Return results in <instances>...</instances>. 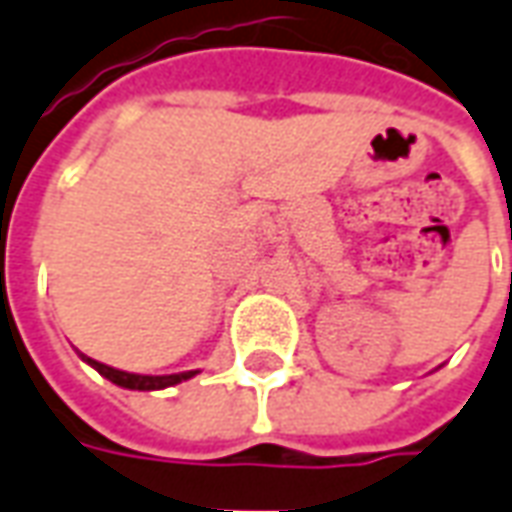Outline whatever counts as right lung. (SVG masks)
Instances as JSON below:
<instances>
[{
	"label": "right lung",
	"mask_w": 512,
	"mask_h": 512,
	"mask_svg": "<svg viewBox=\"0 0 512 512\" xmlns=\"http://www.w3.org/2000/svg\"><path fill=\"white\" fill-rule=\"evenodd\" d=\"M82 360L88 366H94L102 377L110 382H116L121 388H130V391H160V388H171L182 380H191L199 371H182V374H163V377H152V374H130V371H119V368H110L105 363H99L94 357L82 355Z\"/></svg>",
	"instance_id": "obj_1"
}]
</instances>
